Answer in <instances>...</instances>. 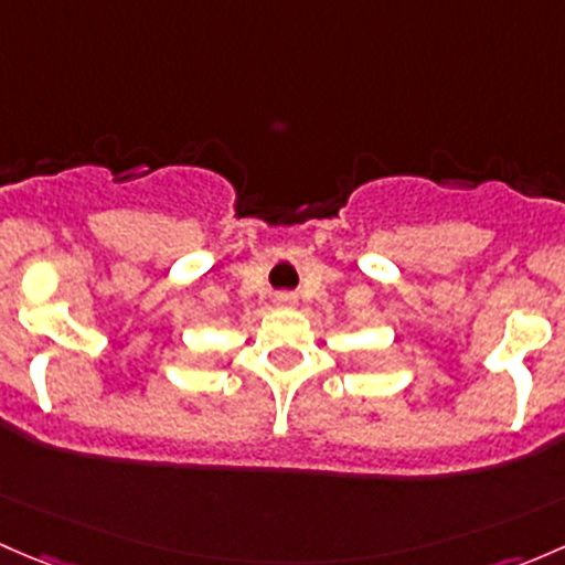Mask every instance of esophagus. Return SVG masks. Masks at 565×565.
Returning <instances> with one entry per match:
<instances>
[{"instance_id":"obj_1","label":"esophagus","mask_w":565,"mask_h":565,"mask_svg":"<svg viewBox=\"0 0 565 565\" xmlns=\"http://www.w3.org/2000/svg\"><path fill=\"white\" fill-rule=\"evenodd\" d=\"M275 305L280 307V310H294V307L299 305V299H296L294 294H277L275 296Z\"/></svg>"}]
</instances>
